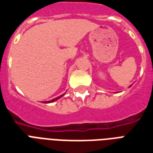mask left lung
Wrapping results in <instances>:
<instances>
[{
  "mask_svg": "<svg viewBox=\"0 0 153 153\" xmlns=\"http://www.w3.org/2000/svg\"><path fill=\"white\" fill-rule=\"evenodd\" d=\"M129 87H130V86H129Z\"/></svg>",
  "mask_w": 153,
  "mask_h": 153,
  "instance_id": "obj_1",
  "label": "left lung"
}]
</instances>
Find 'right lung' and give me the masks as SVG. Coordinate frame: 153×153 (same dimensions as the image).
<instances>
[{
    "mask_svg": "<svg viewBox=\"0 0 153 153\" xmlns=\"http://www.w3.org/2000/svg\"><path fill=\"white\" fill-rule=\"evenodd\" d=\"M65 95V93L64 94H62V95H60V96L57 97H56V98H54V99L51 100V101H46V102H42L43 103H51V102H56V101H57L58 99H60V97H62Z\"/></svg>",
    "mask_w": 153,
    "mask_h": 153,
    "instance_id": "1",
    "label": "right lung"
}]
</instances>
